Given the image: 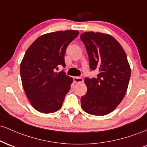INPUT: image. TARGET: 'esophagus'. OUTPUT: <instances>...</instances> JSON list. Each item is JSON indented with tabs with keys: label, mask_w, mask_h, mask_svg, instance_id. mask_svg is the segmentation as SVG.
Here are the masks:
<instances>
[{
	"label": "esophagus",
	"mask_w": 147,
	"mask_h": 147,
	"mask_svg": "<svg viewBox=\"0 0 147 147\" xmlns=\"http://www.w3.org/2000/svg\"><path fill=\"white\" fill-rule=\"evenodd\" d=\"M74 82H75V83H82V82H84V79L82 77H74Z\"/></svg>",
	"instance_id": "obj_1"
}]
</instances>
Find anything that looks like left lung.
I'll use <instances>...</instances> for the list:
<instances>
[{
  "instance_id": "obj_1",
  "label": "left lung",
  "mask_w": 147,
  "mask_h": 147,
  "mask_svg": "<svg viewBox=\"0 0 147 147\" xmlns=\"http://www.w3.org/2000/svg\"><path fill=\"white\" fill-rule=\"evenodd\" d=\"M88 55L90 68L97 70L96 78H86L87 92L81 97L85 112L97 116L113 111L125 96L131 77L126 52L110 34L87 32L80 35Z\"/></svg>"
}]
</instances>
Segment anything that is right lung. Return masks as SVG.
I'll list each match as a JSON object with an SVG mask.
<instances>
[{"mask_svg": "<svg viewBox=\"0 0 147 147\" xmlns=\"http://www.w3.org/2000/svg\"><path fill=\"white\" fill-rule=\"evenodd\" d=\"M79 33L65 30L45 34L25 52L20 66L22 84L30 104L38 112L52 113L61 108L73 79L55 69L59 65L65 67V50Z\"/></svg>", "mask_w": 147, "mask_h": 147, "instance_id": "1", "label": "right lung"}]
</instances>
